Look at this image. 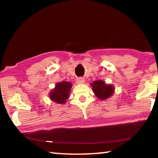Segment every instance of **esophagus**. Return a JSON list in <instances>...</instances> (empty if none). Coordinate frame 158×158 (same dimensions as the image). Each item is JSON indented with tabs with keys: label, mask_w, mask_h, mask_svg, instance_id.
I'll list each match as a JSON object with an SVG mask.
<instances>
[{
	"label": "esophagus",
	"mask_w": 158,
	"mask_h": 158,
	"mask_svg": "<svg viewBox=\"0 0 158 158\" xmlns=\"http://www.w3.org/2000/svg\"><path fill=\"white\" fill-rule=\"evenodd\" d=\"M77 84H84L85 83V79L83 78V77H79V78H77L76 80Z\"/></svg>",
	"instance_id": "34e87169"
}]
</instances>
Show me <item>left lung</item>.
<instances>
[{
  "label": "left lung",
  "mask_w": 158,
  "mask_h": 158,
  "mask_svg": "<svg viewBox=\"0 0 158 158\" xmlns=\"http://www.w3.org/2000/svg\"><path fill=\"white\" fill-rule=\"evenodd\" d=\"M95 96L101 100H106L111 97L114 93V87L111 84H106L102 80L94 81L90 84Z\"/></svg>",
  "instance_id": "8db88e82"
}]
</instances>
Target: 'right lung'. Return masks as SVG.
<instances>
[{
	"instance_id": "right-lung-1",
	"label": "right lung",
	"mask_w": 158,
	"mask_h": 158,
	"mask_svg": "<svg viewBox=\"0 0 158 158\" xmlns=\"http://www.w3.org/2000/svg\"><path fill=\"white\" fill-rule=\"evenodd\" d=\"M72 83L69 81H60L56 83L55 88L51 90L49 93V98L51 100L55 102L56 103L65 104L68 98L69 97V91L72 88Z\"/></svg>"
}]
</instances>
